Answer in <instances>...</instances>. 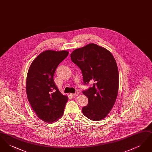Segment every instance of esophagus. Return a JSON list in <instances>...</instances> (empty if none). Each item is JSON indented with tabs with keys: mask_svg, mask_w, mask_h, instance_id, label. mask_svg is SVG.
<instances>
[{
	"mask_svg": "<svg viewBox=\"0 0 152 152\" xmlns=\"http://www.w3.org/2000/svg\"><path fill=\"white\" fill-rule=\"evenodd\" d=\"M79 94V92H76V93L74 94H71V96H78Z\"/></svg>",
	"mask_w": 152,
	"mask_h": 152,
	"instance_id": "34e87169",
	"label": "esophagus"
}]
</instances>
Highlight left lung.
I'll return each mask as SVG.
<instances>
[{
  "label": "left lung",
  "instance_id": "8db88e82",
  "mask_svg": "<svg viewBox=\"0 0 152 152\" xmlns=\"http://www.w3.org/2000/svg\"><path fill=\"white\" fill-rule=\"evenodd\" d=\"M71 58L81 69L84 84H92L83 92L88 104L82 112L91 120L100 121L108 115L118 94L119 74L116 60L108 50L94 43L76 49Z\"/></svg>",
  "mask_w": 152,
  "mask_h": 152
}]
</instances>
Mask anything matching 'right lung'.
I'll return each instance as SVG.
<instances>
[{
	"label": "right lung",
	"mask_w": 152,
	"mask_h": 152,
	"mask_svg": "<svg viewBox=\"0 0 152 152\" xmlns=\"http://www.w3.org/2000/svg\"><path fill=\"white\" fill-rule=\"evenodd\" d=\"M68 53L67 51H44L29 66L26 80L28 100L37 116L44 122L56 121L63 115L68 97L58 91L53 75Z\"/></svg>",
	"instance_id": "obj_1"
}]
</instances>
